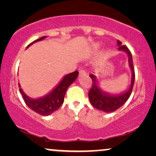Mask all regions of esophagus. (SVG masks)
<instances>
[{
  "mask_svg": "<svg viewBox=\"0 0 156 156\" xmlns=\"http://www.w3.org/2000/svg\"><path fill=\"white\" fill-rule=\"evenodd\" d=\"M86 74H87V72H85L84 70H83V69L80 70V76H82L84 75H86Z\"/></svg>",
  "mask_w": 156,
  "mask_h": 156,
  "instance_id": "esophagus-1",
  "label": "esophagus"
}]
</instances>
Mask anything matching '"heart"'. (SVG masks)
<instances>
[{"label": "heart", "instance_id": "obj_1", "mask_svg": "<svg viewBox=\"0 0 156 156\" xmlns=\"http://www.w3.org/2000/svg\"><path fill=\"white\" fill-rule=\"evenodd\" d=\"M101 43H97V44H94V45L92 46L93 50H97V48H100V47H101Z\"/></svg>", "mask_w": 156, "mask_h": 156}]
</instances>
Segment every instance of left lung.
<instances>
[{"mask_svg": "<svg viewBox=\"0 0 156 156\" xmlns=\"http://www.w3.org/2000/svg\"><path fill=\"white\" fill-rule=\"evenodd\" d=\"M118 50L123 52L126 54L128 57V62L131 72V77L130 84L125 91L119 94H112L103 90L100 87L99 82L97 76L90 74V77L92 80V87L89 91V101L94 107L97 109L102 111L106 113H111L114 112L123 106L126 101L129 99L131 96L132 89L135 80V72L133 64L132 55L127 47L123 46L122 42L117 40Z\"/></svg>", "mask_w": 156, "mask_h": 156, "instance_id": "8db88e82", "label": "left lung"}]
</instances>
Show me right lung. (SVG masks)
I'll use <instances>...</instances> for the list:
<instances>
[{"label": "right lung", "instance_id": "obj_1", "mask_svg": "<svg viewBox=\"0 0 156 156\" xmlns=\"http://www.w3.org/2000/svg\"><path fill=\"white\" fill-rule=\"evenodd\" d=\"M48 36H44V37H40V39L35 40L31 42L29 45H27L26 49L35 42L42 41L45 39ZM78 74V71L66 74L63 76L59 84H57V86H55L50 92L42 97L36 98V99L28 97L21 89L20 83H18L19 87H20V92L22 94L26 105L30 109L42 116H49L58 109L63 104L64 98H65L67 89L76 80Z\"/></svg>", "mask_w": 156, "mask_h": 156}]
</instances>
